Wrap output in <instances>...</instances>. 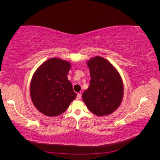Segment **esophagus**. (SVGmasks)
<instances>
[{"instance_id": "34e87169", "label": "esophagus", "mask_w": 160, "mask_h": 160, "mask_svg": "<svg viewBox=\"0 0 160 160\" xmlns=\"http://www.w3.org/2000/svg\"><path fill=\"white\" fill-rule=\"evenodd\" d=\"M81 98V95L80 93H78V94H77V98H76L77 100H79V99H80Z\"/></svg>"}]
</instances>
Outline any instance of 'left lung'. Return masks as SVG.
Returning a JSON list of instances; mask_svg holds the SVG:
<instances>
[{"instance_id": "8db88e82", "label": "left lung", "mask_w": 160, "mask_h": 160, "mask_svg": "<svg viewBox=\"0 0 160 160\" xmlns=\"http://www.w3.org/2000/svg\"><path fill=\"white\" fill-rule=\"evenodd\" d=\"M87 64L91 81L82 95L89 111L98 116L108 115L117 109L123 97V84L119 72L103 57L96 56Z\"/></svg>"}]
</instances>
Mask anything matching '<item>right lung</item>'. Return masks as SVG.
<instances>
[{"mask_svg": "<svg viewBox=\"0 0 160 160\" xmlns=\"http://www.w3.org/2000/svg\"><path fill=\"white\" fill-rule=\"evenodd\" d=\"M69 61L51 58L33 74L30 85L32 102L37 109L49 117L64 113L77 97L67 74Z\"/></svg>", "mask_w": 160, "mask_h": 160, "instance_id": "right-lung-1", "label": "right lung"}]
</instances>
